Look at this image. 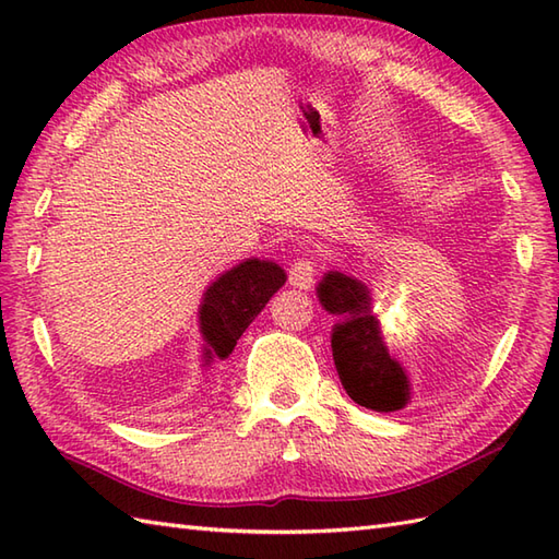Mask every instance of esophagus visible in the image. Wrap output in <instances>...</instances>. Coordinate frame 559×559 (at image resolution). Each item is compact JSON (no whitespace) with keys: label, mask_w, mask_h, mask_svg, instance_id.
I'll use <instances>...</instances> for the list:
<instances>
[{"label":"esophagus","mask_w":559,"mask_h":559,"mask_svg":"<svg viewBox=\"0 0 559 559\" xmlns=\"http://www.w3.org/2000/svg\"><path fill=\"white\" fill-rule=\"evenodd\" d=\"M314 271H317V264H314V259L310 254H302L300 259H295L290 264V271H288L290 273V286L300 288V290L312 288Z\"/></svg>","instance_id":"34e87169"}]
</instances>
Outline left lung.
Masks as SVG:
<instances>
[{"label": "left lung", "instance_id": "1", "mask_svg": "<svg viewBox=\"0 0 559 559\" xmlns=\"http://www.w3.org/2000/svg\"><path fill=\"white\" fill-rule=\"evenodd\" d=\"M319 302L336 317L331 329V350L346 394L377 413L408 406L411 382L403 367L391 358L379 319L372 312V295L365 283L341 271H329L317 286Z\"/></svg>", "mask_w": 559, "mask_h": 559}]
</instances>
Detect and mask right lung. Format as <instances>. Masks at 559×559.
<instances>
[{"instance_id":"right-lung-1","label":"right lung","mask_w":559,"mask_h":559,"mask_svg":"<svg viewBox=\"0 0 559 559\" xmlns=\"http://www.w3.org/2000/svg\"><path fill=\"white\" fill-rule=\"evenodd\" d=\"M283 283H286V271L264 259H247L211 283L199 307L204 367L213 360L228 358L237 338Z\"/></svg>"}]
</instances>
